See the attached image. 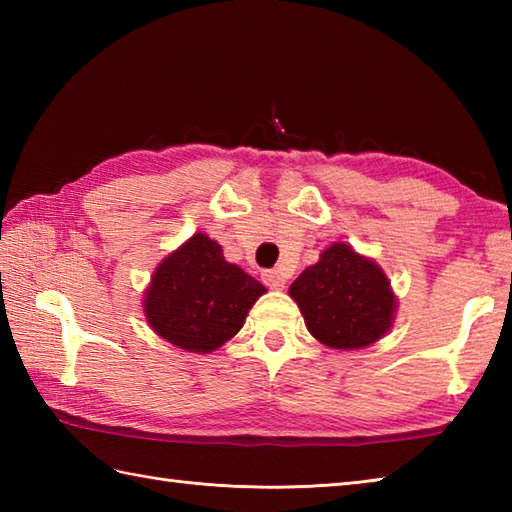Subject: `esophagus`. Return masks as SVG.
<instances>
[{
  "mask_svg": "<svg viewBox=\"0 0 512 512\" xmlns=\"http://www.w3.org/2000/svg\"><path fill=\"white\" fill-rule=\"evenodd\" d=\"M262 279H264V284L268 286V288H273V290H281L286 286V275L281 273V270H264L262 273Z\"/></svg>",
  "mask_w": 512,
  "mask_h": 512,
  "instance_id": "esophagus-1",
  "label": "esophagus"
}]
</instances>
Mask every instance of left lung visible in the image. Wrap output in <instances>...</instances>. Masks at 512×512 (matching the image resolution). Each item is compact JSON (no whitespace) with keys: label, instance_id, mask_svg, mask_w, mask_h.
Returning a JSON list of instances; mask_svg holds the SVG:
<instances>
[{"label":"left lung","instance_id":"left-lung-1","mask_svg":"<svg viewBox=\"0 0 512 512\" xmlns=\"http://www.w3.org/2000/svg\"><path fill=\"white\" fill-rule=\"evenodd\" d=\"M290 297L314 339L334 350H361L394 323L396 297L383 268L347 244L325 248L292 281Z\"/></svg>","mask_w":512,"mask_h":512}]
</instances>
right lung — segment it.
Masks as SVG:
<instances>
[{
	"label": "right lung",
	"instance_id": "obj_1",
	"mask_svg": "<svg viewBox=\"0 0 512 512\" xmlns=\"http://www.w3.org/2000/svg\"><path fill=\"white\" fill-rule=\"evenodd\" d=\"M266 288L228 264L222 246L195 233L162 259L145 292V317L162 339L206 354L242 330Z\"/></svg>",
	"mask_w": 512,
	"mask_h": 512
}]
</instances>
